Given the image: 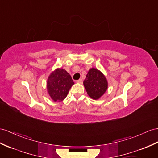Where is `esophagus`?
Returning a JSON list of instances; mask_svg holds the SVG:
<instances>
[{
  "label": "esophagus",
  "instance_id": "1",
  "mask_svg": "<svg viewBox=\"0 0 158 158\" xmlns=\"http://www.w3.org/2000/svg\"><path fill=\"white\" fill-rule=\"evenodd\" d=\"M76 82H77V83H83V80H82L81 79H79V80L77 81Z\"/></svg>",
  "mask_w": 158,
  "mask_h": 158
}]
</instances>
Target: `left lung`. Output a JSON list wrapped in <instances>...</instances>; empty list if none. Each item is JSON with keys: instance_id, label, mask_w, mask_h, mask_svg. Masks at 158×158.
<instances>
[{"instance_id": "left-lung-1", "label": "left lung", "mask_w": 158, "mask_h": 158, "mask_svg": "<svg viewBox=\"0 0 158 158\" xmlns=\"http://www.w3.org/2000/svg\"><path fill=\"white\" fill-rule=\"evenodd\" d=\"M83 85L88 95L94 100L99 99L103 96L108 88V82L106 76L95 68H91L89 70Z\"/></svg>"}]
</instances>
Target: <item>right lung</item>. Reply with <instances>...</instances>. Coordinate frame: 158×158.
Returning <instances> with one entry per match:
<instances>
[{
	"mask_svg": "<svg viewBox=\"0 0 158 158\" xmlns=\"http://www.w3.org/2000/svg\"><path fill=\"white\" fill-rule=\"evenodd\" d=\"M74 85L71 75L61 68L52 71L47 81V89L50 98L55 102H62Z\"/></svg>",
	"mask_w": 158,
	"mask_h": 158,
	"instance_id": "add662e5",
	"label": "right lung"
}]
</instances>
